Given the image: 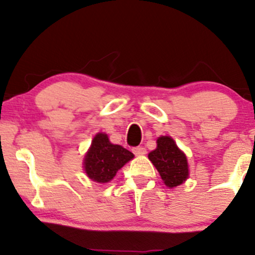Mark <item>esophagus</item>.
<instances>
[{
	"mask_svg": "<svg viewBox=\"0 0 255 255\" xmlns=\"http://www.w3.org/2000/svg\"><path fill=\"white\" fill-rule=\"evenodd\" d=\"M133 153L135 156H144V154H146V148L142 147V146H137V147L133 148Z\"/></svg>",
	"mask_w": 255,
	"mask_h": 255,
	"instance_id": "34e87169",
	"label": "esophagus"
}]
</instances>
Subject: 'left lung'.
I'll return each mask as SVG.
<instances>
[{"mask_svg": "<svg viewBox=\"0 0 255 255\" xmlns=\"http://www.w3.org/2000/svg\"><path fill=\"white\" fill-rule=\"evenodd\" d=\"M148 158L170 188L180 186L188 177L187 158L170 136L158 137L157 148L148 153Z\"/></svg>", "mask_w": 255, "mask_h": 255, "instance_id": "8db88e82", "label": "left lung"}]
</instances>
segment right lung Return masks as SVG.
Returning a JSON list of instances; mask_svg holds the SVG:
<instances>
[{
  "instance_id": "obj_1",
  "label": "right lung",
  "mask_w": 255,
  "mask_h": 255,
  "mask_svg": "<svg viewBox=\"0 0 255 255\" xmlns=\"http://www.w3.org/2000/svg\"><path fill=\"white\" fill-rule=\"evenodd\" d=\"M133 157L130 151L111 144L107 134L98 133L85 156L84 168L90 178L96 182L105 183L113 180L116 172Z\"/></svg>"
}]
</instances>
